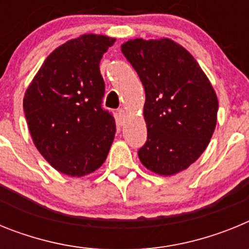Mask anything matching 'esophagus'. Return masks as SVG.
Returning <instances> with one entry per match:
<instances>
[{"instance_id":"34e87169","label":"esophagus","mask_w":249,"mask_h":249,"mask_svg":"<svg viewBox=\"0 0 249 249\" xmlns=\"http://www.w3.org/2000/svg\"><path fill=\"white\" fill-rule=\"evenodd\" d=\"M118 118H120L121 121H123L124 118H126V111H124L123 108L118 109Z\"/></svg>"}]
</instances>
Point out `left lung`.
<instances>
[{
    "mask_svg": "<svg viewBox=\"0 0 249 249\" xmlns=\"http://www.w3.org/2000/svg\"><path fill=\"white\" fill-rule=\"evenodd\" d=\"M146 92L147 142L141 163L175 176L198 160L217 124L218 98L195 57L173 39L133 38L121 46Z\"/></svg>",
    "mask_w": 249,
    "mask_h": 249,
    "instance_id": "8db88e82",
    "label": "left lung"
}]
</instances>
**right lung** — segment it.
<instances>
[{
  "mask_svg": "<svg viewBox=\"0 0 249 249\" xmlns=\"http://www.w3.org/2000/svg\"><path fill=\"white\" fill-rule=\"evenodd\" d=\"M116 38L86 34L58 46L45 59L23 97L31 137L51 166L83 177L105 163L116 133L101 107L100 61Z\"/></svg>",
  "mask_w": 249,
  "mask_h": 249,
  "instance_id": "add662e5",
  "label": "right lung"
}]
</instances>
